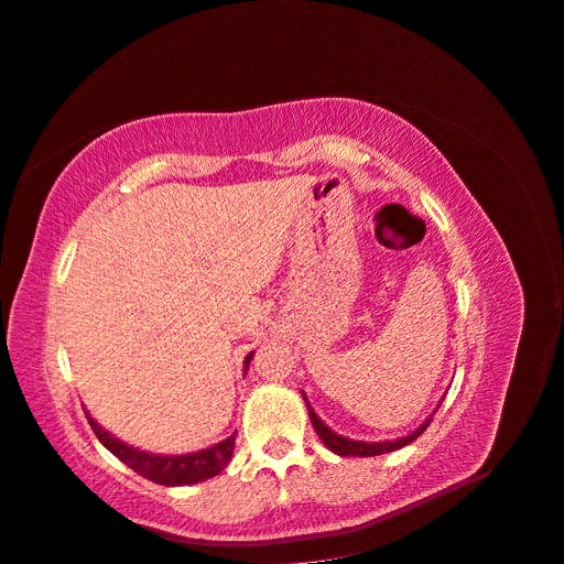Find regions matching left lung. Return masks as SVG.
I'll use <instances>...</instances> for the list:
<instances>
[{
	"mask_svg": "<svg viewBox=\"0 0 564 564\" xmlns=\"http://www.w3.org/2000/svg\"><path fill=\"white\" fill-rule=\"evenodd\" d=\"M302 397H304V401H307V394L302 392ZM437 409H440V404H437ZM437 409H434V411H437ZM307 411H310L312 425H314L316 434L321 437V442H324V444L330 448V452L337 454V456H380V454L397 452V448L406 446V444H411L413 440L421 437V434L427 430V425L432 423V415H434V411H432V415L425 417V423H423L421 427H417L415 432L406 434V437H399V440H392V442H357V440H349V437H343V434L333 432V430L314 413V409L310 406V401H307Z\"/></svg>",
	"mask_w": 564,
	"mask_h": 564,
	"instance_id": "left-lung-1",
	"label": "left lung"
}]
</instances>
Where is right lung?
<instances>
[{"instance_id": "right-lung-1", "label": "right lung", "mask_w": 564, "mask_h": 564, "mask_svg": "<svg viewBox=\"0 0 564 564\" xmlns=\"http://www.w3.org/2000/svg\"><path fill=\"white\" fill-rule=\"evenodd\" d=\"M250 351L246 357V368L252 359ZM87 421L94 430L96 437L99 442L108 448V452L120 458L127 468H132L137 475L147 477L155 485H163V487H184V485H198V481L210 479L215 475H219L224 468H227L231 456H234V444H236V434L227 437L224 442L210 446V448H203V452L196 454H182V456H163V454H149V452H141V448H134L130 444L120 442L118 437H112L108 430H104L99 423L94 421V417L85 411Z\"/></svg>"}]
</instances>
